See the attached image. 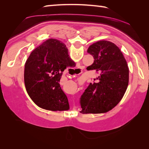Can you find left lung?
<instances>
[{"label": "left lung", "instance_id": "8db88e82", "mask_svg": "<svg viewBox=\"0 0 149 149\" xmlns=\"http://www.w3.org/2000/svg\"><path fill=\"white\" fill-rule=\"evenodd\" d=\"M87 52L94 58L88 70H96L94 79L80 97L82 114L104 113L114 108L123 98L129 83L127 61L120 49L109 41L93 43Z\"/></svg>", "mask_w": 149, "mask_h": 149}]
</instances>
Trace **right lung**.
<instances>
[{
	"label": "right lung",
	"instance_id": "1",
	"mask_svg": "<svg viewBox=\"0 0 149 149\" xmlns=\"http://www.w3.org/2000/svg\"><path fill=\"white\" fill-rule=\"evenodd\" d=\"M74 65L65 44L56 39L47 40L31 53L25 63L24 82L36 104L53 111L69 109L60 80L66 67Z\"/></svg>",
	"mask_w": 149,
	"mask_h": 149
}]
</instances>
